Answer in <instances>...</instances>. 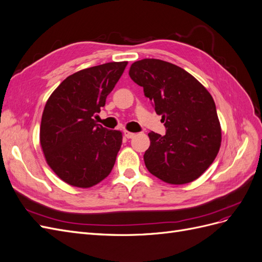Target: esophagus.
I'll list each match as a JSON object with an SVG mask.
<instances>
[{
  "instance_id": "esophagus-1",
  "label": "esophagus",
  "mask_w": 262,
  "mask_h": 262,
  "mask_svg": "<svg viewBox=\"0 0 262 262\" xmlns=\"http://www.w3.org/2000/svg\"><path fill=\"white\" fill-rule=\"evenodd\" d=\"M123 133H124V137L126 139H133L134 137H136V133H132V132H129V131H126V130H124Z\"/></svg>"
}]
</instances>
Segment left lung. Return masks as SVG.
<instances>
[{
	"mask_svg": "<svg viewBox=\"0 0 262 262\" xmlns=\"http://www.w3.org/2000/svg\"><path fill=\"white\" fill-rule=\"evenodd\" d=\"M129 75L143 87L165 122V136L148 133L150 145L144 154L147 170L171 185L199 178L221 146V125L211 94L184 69L158 59L132 63Z\"/></svg>",
	"mask_w": 262,
	"mask_h": 262,
	"instance_id": "obj_1",
	"label": "left lung"
}]
</instances>
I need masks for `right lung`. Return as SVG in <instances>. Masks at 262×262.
I'll list each match as a JSON object with an SVG mask.
<instances>
[{
  "mask_svg": "<svg viewBox=\"0 0 262 262\" xmlns=\"http://www.w3.org/2000/svg\"><path fill=\"white\" fill-rule=\"evenodd\" d=\"M128 62H109L68 76L51 94L40 124L46 161L67 184L90 188L112 171L122 134L94 120Z\"/></svg>",
  "mask_w": 262,
  "mask_h": 262,
  "instance_id": "right-lung-1",
  "label": "right lung"
}]
</instances>
